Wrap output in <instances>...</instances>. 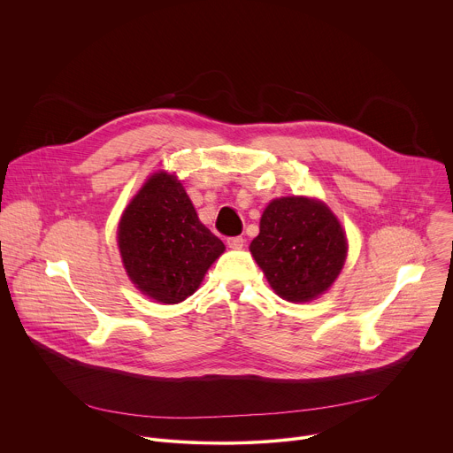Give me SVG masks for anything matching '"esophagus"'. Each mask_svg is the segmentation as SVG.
Wrapping results in <instances>:
<instances>
[{
	"label": "esophagus",
	"instance_id": "1",
	"mask_svg": "<svg viewBox=\"0 0 453 453\" xmlns=\"http://www.w3.org/2000/svg\"><path fill=\"white\" fill-rule=\"evenodd\" d=\"M243 243H245L243 236H231V238H227V245H229L231 249H242Z\"/></svg>",
	"mask_w": 453,
	"mask_h": 453
}]
</instances>
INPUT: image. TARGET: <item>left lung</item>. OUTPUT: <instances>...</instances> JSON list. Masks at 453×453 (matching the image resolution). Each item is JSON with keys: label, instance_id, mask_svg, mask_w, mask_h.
<instances>
[{"label": "left lung", "instance_id": "left-lung-1", "mask_svg": "<svg viewBox=\"0 0 453 453\" xmlns=\"http://www.w3.org/2000/svg\"><path fill=\"white\" fill-rule=\"evenodd\" d=\"M249 249L278 296L304 303L337 280L348 243L342 226L326 204L306 197H283L265 208L260 234Z\"/></svg>", "mask_w": 453, "mask_h": 453}]
</instances>
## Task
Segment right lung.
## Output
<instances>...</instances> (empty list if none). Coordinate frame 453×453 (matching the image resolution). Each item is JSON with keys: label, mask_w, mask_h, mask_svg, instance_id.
<instances>
[{"label": "right lung", "mask_w": 453, "mask_h": 453, "mask_svg": "<svg viewBox=\"0 0 453 453\" xmlns=\"http://www.w3.org/2000/svg\"><path fill=\"white\" fill-rule=\"evenodd\" d=\"M125 271L149 297L173 304L196 292L224 252V243L201 224L180 182L154 173L127 206L118 226Z\"/></svg>", "instance_id": "add662e5"}]
</instances>
